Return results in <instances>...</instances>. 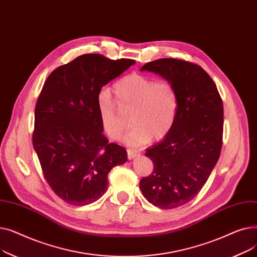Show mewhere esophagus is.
I'll return each mask as SVG.
<instances>
[{"mask_svg": "<svg viewBox=\"0 0 257 257\" xmlns=\"http://www.w3.org/2000/svg\"><path fill=\"white\" fill-rule=\"evenodd\" d=\"M127 155H128V158L129 159H132L134 157H137L140 155V152L137 151V150H132V149H128L127 150Z\"/></svg>", "mask_w": 257, "mask_h": 257, "instance_id": "obj_1", "label": "esophagus"}]
</instances>
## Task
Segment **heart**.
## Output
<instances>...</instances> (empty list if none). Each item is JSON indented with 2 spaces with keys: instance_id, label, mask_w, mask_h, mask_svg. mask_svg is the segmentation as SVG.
<instances>
[{
  "instance_id": "heart-1",
  "label": "heart",
  "mask_w": 257,
  "mask_h": 257,
  "mask_svg": "<svg viewBox=\"0 0 257 257\" xmlns=\"http://www.w3.org/2000/svg\"><path fill=\"white\" fill-rule=\"evenodd\" d=\"M114 101L109 89H103L98 96L101 125L106 136L118 140L127 128L121 110H131L133 127L124 141L134 147L150 141L164 140L172 130L177 117L179 96L176 86L168 79L155 80L140 73H131L113 84Z\"/></svg>"
}]
</instances>
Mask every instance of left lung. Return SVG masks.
Returning <instances> with one entry per match:
<instances>
[{
  "instance_id": "1",
  "label": "left lung",
  "mask_w": 257,
  "mask_h": 257,
  "mask_svg": "<svg viewBox=\"0 0 257 257\" xmlns=\"http://www.w3.org/2000/svg\"><path fill=\"white\" fill-rule=\"evenodd\" d=\"M142 71L172 81L178 91L175 124L163 141L146 150L154 169L140 181L143 195L154 206L176 208L199 194L218 163L223 143V102L213 80L194 62L161 58L146 63Z\"/></svg>"
}]
</instances>
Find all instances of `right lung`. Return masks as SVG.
<instances>
[{
	"mask_svg": "<svg viewBox=\"0 0 257 257\" xmlns=\"http://www.w3.org/2000/svg\"><path fill=\"white\" fill-rule=\"evenodd\" d=\"M134 62L84 54L54 70L39 93L33 147L45 179L67 204L83 206L100 199L108 173L126 163L125 148L103 136L98 96Z\"/></svg>",
	"mask_w": 257,
	"mask_h": 257,
	"instance_id": "right-lung-1",
	"label": "right lung"
}]
</instances>
